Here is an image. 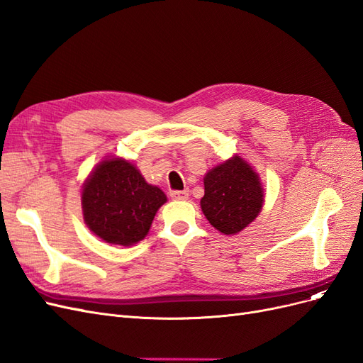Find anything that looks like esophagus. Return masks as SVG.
<instances>
[{"instance_id":"34e87169","label":"esophagus","mask_w":363,"mask_h":363,"mask_svg":"<svg viewBox=\"0 0 363 363\" xmlns=\"http://www.w3.org/2000/svg\"><path fill=\"white\" fill-rule=\"evenodd\" d=\"M170 196H172V199H174V201H186V199H189V190L172 191Z\"/></svg>"}]
</instances>
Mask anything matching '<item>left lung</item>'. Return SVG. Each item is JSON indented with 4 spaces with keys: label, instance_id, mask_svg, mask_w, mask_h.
I'll list each match as a JSON object with an SVG mask.
<instances>
[{
    "label": "left lung",
    "instance_id": "left-lung-1",
    "mask_svg": "<svg viewBox=\"0 0 363 363\" xmlns=\"http://www.w3.org/2000/svg\"><path fill=\"white\" fill-rule=\"evenodd\" d=\"M203 185L202 211L209 223L225 235L241 232L261 213L264 190L259 177L238 155L209 170Z\"/></svg>",
    "mask_w": 363,
    "mask_h": 363
}]
</instances>
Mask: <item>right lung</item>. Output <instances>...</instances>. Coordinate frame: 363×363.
Returning a JSON list of instances; mask_svg holds the SVG:
<instances>
[{
  "mask_svg": "<svg viewBox=\"0 0 363 363\" xmlns=\"http://www.w3.org/2000/svg\"><path fill=\"white\" fill-rule=\"evenodd\" d=\"M167 201L158 186L123 158H105L83 185L81 206L89 229L110 244L142 241L152 220Z\"/></svg>",
  "mask_w": 363,
  "mask_h": 363,
  "instance_id": "add662e5",
  "label": "right lung"
}]
</instances>
